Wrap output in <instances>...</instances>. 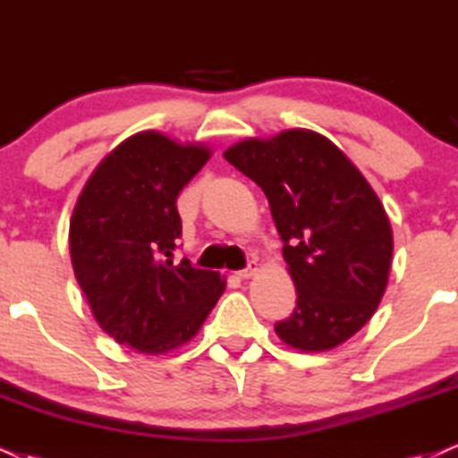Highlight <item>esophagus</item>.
<instances>
[{
	"label": "esophagus",
	"mask_w": 458,
	"mask_h": 458,
	"mask_svg": "<svg viewBox=\"0 0 458 458\" xmlns=\"http://www.w3.org/2000/svg\"><path fill=\"white\" fill-rule=\"evenodd\" d=\"M256 271H258V268H256V262H251L250 267L243 268V271L236 273V277H239V279H250V277H253V275H256Z\"/></svg>",
	"instance_id": "1"
}]
</instances>
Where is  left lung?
<instances>
[{"label":"left lung","instance_id":"8db88e82","mask_svg":"<svg viewBox=\"0 0 458 458\" xmlns=\"http://www.w3.org/2000/svg\"><path fill=\"white\" fill-rule=\"evenodd\" d=\"M224 157L262 187L284 241L299 299L275 333L301 352L337 348L386 292L393 228L377 194L335 142L311 130L241 140Z\"/></svg>","mask_w":458,"mask_h":458}]
</instances>
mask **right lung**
Returning a JSON list of instances; mask_svg holds the SVG:
<instances>
[{"label":"right lung","instance_id":"1","mask_svg":"<svg viewBox=\"0 0 458 458\" xmlns=\"http://www.w3.org/2000/svg\"><path fill=\"white\" fill-rule=\"evenodd\" d=\"M211 157L148 130L98 164L70 219V258L93 318L117 344L166 354L194 339L225 290L217 271L173 262L176 196Z\"/></svg>","mask_w":458,"mask_h":458}]
</instances>
